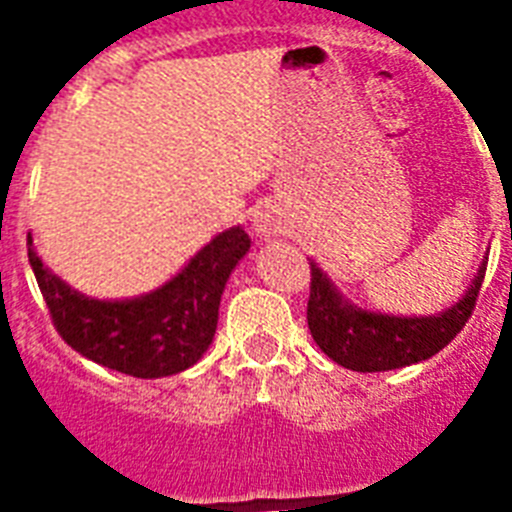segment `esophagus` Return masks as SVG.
<instances>
[{
  "label": "esophagus",
  "instance_id": "34e87169",
  "mask_svg": "<svg viewBox=\"0 0 512 512\" xmlns=\"http://www.w3.org/2000/svg\"><path fill=\"white\" fill-rule=\"evenodd\" d=\"M252 225L260 236H279L284 231V223H281L279 212L273 209V204H260L252 212Z\"/></svg>",
  "mask_w": 512,
  "mask_h": 512
}]
</instances>
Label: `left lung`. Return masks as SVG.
Returning a JSON list of instances; mask_svg holds the SVG:
<instances>
[{
	"instance_id": "left-lung-1",
	"label": "left lung",
	"mask_w": 512,
	"mask_h": 512,
	"mask_svg": "<svg viewBox=\"0 0 512 512\" xmlns=\"http://www.w3.org/2000/svg\"><path fill=\"white\" fill-rule=\"evenodd\" d=\"M486 268L481 265L476 281L460 303L436 316H385L361 311L332 287L327 273L311 263V297H308V329L313 340L332 361L353 372H388L436 356L473 316L478 289L484 284Z\"/></svg>"
}]
</instances>
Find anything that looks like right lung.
Here are the masks:
<instances>
[{
    "label": "right lung",
    "instance_id": "add662e5",
    "mask_svg": "<svg viewBox=\"0 0 512 512\" xmlns=\"http://www.w3.org/2000/svg\"><path fill=\"white\" fill-rule=\"evenodd\" d=\"M239 225L209 241L162 289L135 300H92L47 271L28 236V263L58 335L95 364L130 377H170L204 356L225 281L249 252Z\"/></svg>",
    "mask_w": 512,
    "mask_h": 512
}]
</instances>
